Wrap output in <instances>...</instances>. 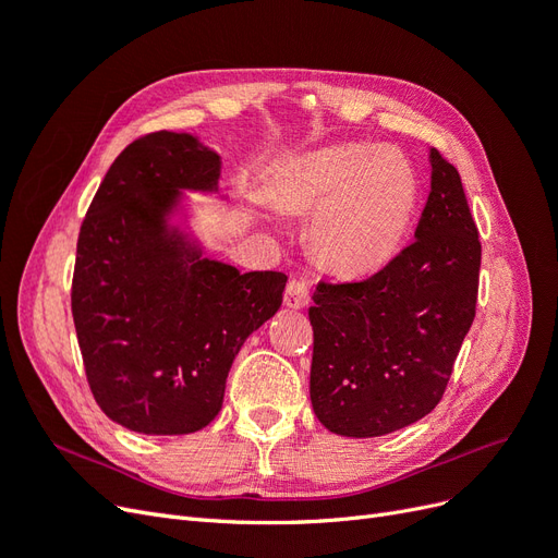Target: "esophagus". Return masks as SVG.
Wrapping results in <instances>:
<instances>
[{
	"mask_svg": "<svg viewBox=\"0 0 558 558\" xmlns=\"http://www.w3.org/2000/svg\"><path fill=\"white\" fill-rule=\"evenodd\" d=\"M283 302H286V307H291V310L307 307V302H310L307 281L291 279L289 286H286V291H283Z\"/></svg>",
	"mask_w": 558,
	"mask_h": 558,
	"instance_id": "obj_1",
	"label": "esophagus"
}]
</instances>
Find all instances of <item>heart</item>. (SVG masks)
Listing matches in <instances>:
<instances>
[{"mask_svg":"<svg viewBox=\"0 0 558 558\" xmlns=\"http://www.w3.org/2000/svg\"><path fill=\"white\" fill-rule=\"evenodd\" d=\"M272 205L283 214L318 211L320 256L347 272H363L396 251L416 205V177L396 150L330 146L281 170Z\"/></svg>","mask_w":558,"mask_h":558,"instance_id":"heart-1","label":"heart"}]
</instances>
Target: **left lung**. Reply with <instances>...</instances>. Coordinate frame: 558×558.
<instances>
[{"label": "left lung", "mask_w": 558, "mask_h": 558, "mask_svg": "<svg viewBox=\"0 0 558 558\" xmlns=\"http://www.w3.org/2000/svg\"><path fill=\"white\" fill-rule=\"evenodd\" d=\"M414 242L373 277L320 281L310 320V398L330 433L379 437L442 400L475 318L482 244L459 170L430 148Z\"/></svg>", "instance_id": "1"}]
</instances>
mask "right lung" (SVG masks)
Here are the masks:
<instances>
[{"mask_svg": "<svg viewBox=\"0 0 558 558\" xmlns=\"http://www.w3.org/2000/svg\"><path fill=\"white\" fill-rule=\"evenodd\" d=\"M221 156L189 132H150L113 160L83 218L72 314L102 412L144 435H185L221 412L246 337L281 307L283 272L202 256L172 223L183 191L216 193Z\"/></svg>", "mask_w": 558, "mask_h": 558, "instance_id": "1", "label": "right lung"}]
</instances>
